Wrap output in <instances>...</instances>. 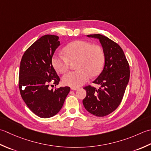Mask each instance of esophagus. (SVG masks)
<instances>
[{
    "label": "esophagus",
    "instance_id": "34e87169",
    "mask_svg": "<svg viewBox=\"0 0 151 151\" xmlns=\"http://www.w3.org/2000/svg\"><path fill=\"white\" fill-rule=\"evenodd\" d=\"M71 89L73 91H77V90H78L79 88L78 87H71Z\"/></svg>",
    "mask_w": 151,
    "mask_h": 151
}]
</instances>
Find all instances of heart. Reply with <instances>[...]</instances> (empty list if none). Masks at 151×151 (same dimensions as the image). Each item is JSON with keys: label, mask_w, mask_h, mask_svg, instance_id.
<instances>
[{"label": "heart", "mask_w": 151, "mask_h": 151, "mask_svg": "<svg viewBox=\"0 0 151 151\" xmlns=\"http://www.w3.org/2000/svg\"><path fill=\"white\" fill-rule=\"evenodd\" d=\"M66 55L55 54L51 64L58 73H64L68 70L70 61H77L78 70L67 73L63 78L64 85L78 87L84 85L91 76L101 72L105 63V54L100 46L85 40H76L68 44L64 49Z\"/></svg>", "instance_id": "obj_1"}]
</instances>
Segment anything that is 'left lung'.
<instances>
[{
	"mask_svg": "<svg viewBox=\"0 0 151 151\" xmlns=\"http://www.w3.org/2000/svg\"><path fill=\"white\" fill-rule=\"evenodd\" d=\"M87 36L99 40L105 54V63L102 72L93 81L100 87H85L87 95L83 104L91 114L104 116L114 111L121 104L130 79V67L116 43L100 34Z\"/></svg>",
	"mask_w": 151,
	"mask_h": 151,
	"instance_id": "obj_1",
	"label": "left lung"
}]
</instances>
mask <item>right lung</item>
Instances as JSON below:
<instances>
[{"label":"right lung","instance_id":"add662e5","mask_svg":"<svg viewBox=\"0 0 151 151\" xmlns=\"http://www.w3.org/2000/svg\"><path fill=\"white\" fill-rule=\"evenodd\" d=\"M60 45L58 36H42L30 46L21 58L19 88L27 107L41 118H50L60 111L70 88L60 87L49 89L54 80L55 85L60 78L51 64L55 50Z\"/></svg>","mask_w":151,"mask_h":151}]
</instances>
